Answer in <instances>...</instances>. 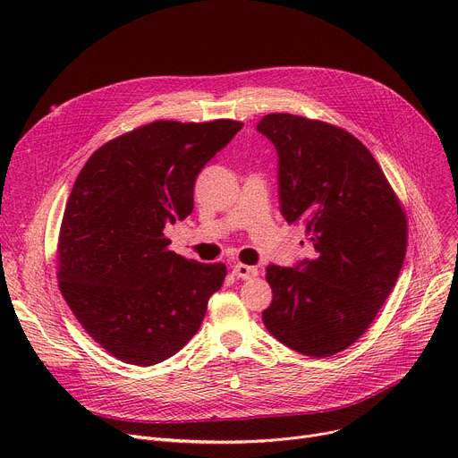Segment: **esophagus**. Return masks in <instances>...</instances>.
<instances>
[{
    "instance_id": "34e87169",
    "label": "esophagus",
    "mask_w": 458,
    "mask_h": 458,
    "mask_svg": "<svg viewBox=\"0 0 458 458\" xmlns=\"http://www.w3.org/2000/svg\"><path fill=\"white\" fill-rule=\"evenodd\" d=\"M232 273H233L237 278H243V280H249V278L258 276V269H256V267H250V266H245V263H235Z\"/></svg>"
}]
</instances>
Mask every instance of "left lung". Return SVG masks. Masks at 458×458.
Returning a JSON list of instances; mask_svg holds the SVG:
<instances>
[{
  "label": "left lung",
  "instance_id": "left-lung-1",
  "mask_svg": "<svg viewBox=\"0 0 458 458\" xmlns=\"http://www.w3.org/2000/svg\"><path fill=\"white\" fill-rule=\"evenodd\" d=\"M278 152L280 211L304 225L316 256L267 267L266 328L301 354L325 358L362 335L399 278L408 242L404 209L371 152L323 120L290 113L258 124Z\"/></svg>",
  "mask_w": 458,
  "mask_h": 458
}]
</instances>
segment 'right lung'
Returning <instances> with one entry per match:
<instances>
[{"mask_svg":"<svg viewBox=\"0 0 458 458\" xmlns=\"http://www.w3.org/2000/svg\"><path fill=\"white\" fill-rule=\"evenodd\" d=\"M243 123L154 120L96 150L68 197L57 243L59 290L90 338L133 366L176 354L221 290L225 263L168 249L165 228L192 211L204 165Z\"/></svg>","mask_w":458,"mask_h":458,"instance_id":"add662e5","label":"right lung"}]
</instances>
